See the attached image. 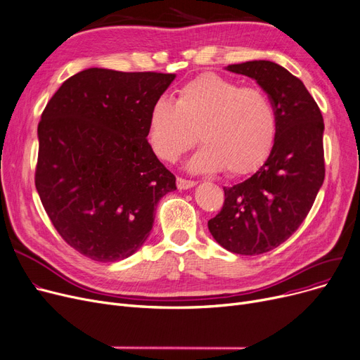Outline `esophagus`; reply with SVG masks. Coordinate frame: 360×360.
I'll use <instances>...</instances> for the list:
<instances>
[{"label": "esophagus", "mask_w": 360, "mask_h": 360, "mask_svg": "<svg viewBox=\"0 0 360 360\" xmlns=\"http://www.w3.org/2000/svg\"><path fill=\"white\" fill-rule=\"evenodd\" d=\"M176 185H178V188H179V190H188V188H191V186H194V185H195V182H194V181H191V179L176 178Z\"/></svg>", "instance_id": "esophagus-1"}]
</instances>
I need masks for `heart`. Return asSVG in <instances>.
I'll return each instance as SVG.
<instances>
[{
  "label": "heart",
  "instance_id": "obj_1",
  "mask_svg": "<svg viewBox=\"0 0 360 360\" xmlns=\"http://www.w3.org/2000/svg\"><path fill=\"white\" fill-rule=\"evenodd\" d=\"M191 169L245 176L259 169L274 147L276 116L256 88L214 73L201 75L178 89L175 103L155 100L148 115V143L162 160L175 162L197 143Z\"/></svg>",
  "mask_w": 360,
  "mask_h": 360
}]
</instances>
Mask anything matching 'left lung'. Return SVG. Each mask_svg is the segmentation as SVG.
<instances>
[{
  "mask_svg": "<svg viewBox=\"0 0 360 360\" xmlns=\"http://www.w3.org/2000/svg\"><path fill=\"white\" fill-rule=\"evenodd\" d=\"M268 94L276 116L269 158L255 175L224 188V206L207 222L232 253L256 256L288 240L314 206L325 178L323 119L303 82L274 61L229 65Z\"/></svg>",
  "mask_w": 360,
  "mask_h": 360,
  "instance_id": "obj_1",
  "label": "left lung"
}]
</instances>
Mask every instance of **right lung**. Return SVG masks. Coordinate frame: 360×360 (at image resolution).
I'll list each match as a JSON object with an SVG mask.
<instances>
[{"mask_svg": "<svg viewBox=\"0 0 360 360\" xmlns=\"http://www.w3.org/2000/svg\"><path fill=\"white\" fill-rule=\"evenodd\" d=\"M174 73L92 68L63 82L38 123L35 186L72 248L117 262L144 244L176 178L148 144V115Z\"/></svg>", "mask_w": 360, "mask_h": 360, "instance_id": "add662e5", "label": "right lung"}]
</instances>
